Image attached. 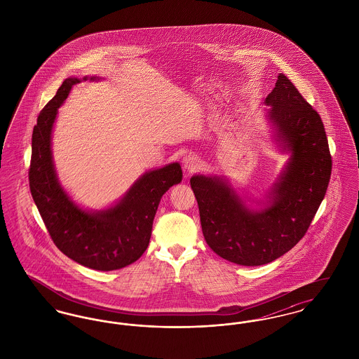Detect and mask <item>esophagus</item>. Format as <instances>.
I'll return each mask as SVG.
<instances>
[{
    "instance_id": "34e87169",
    "label": "esophagus",
    "mask_w": 359,
    "mask_h": 359,
    "mask_svg": "<svg viewBox=\"0 0 359 359\" xmlns=\"http://www.w3.org/2000/svg\"><path fill=\"white\" fill-rule=\"evenodd\" d=\"M183 167L186 171L192 173L196 172L202 167V160L196 154H189L183 158Z\"/></svg>"
}]
</instances>
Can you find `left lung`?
I'll use <instances>...</instances> for the list:
<instances>
[{
  "label": "left lung",
  "mask_w": 359,
  "mask_h": 359,
  "mask_svg": "<svg viewBox=\"0 0 359 359\" xmlns=\"http://www.w3.org/2000/svg\"><path fill=\"white\" fill-rule=\"evenodd\" d=\"M265 103L277 141L292 154L269 205L249 210L221 177L195 175L189 180L205 242L218 256L245 266L272 262L306 236L332 170L320 116L284 74Z\"/></svg>",
  "instance_id": "obj_1"
}]
</instances>
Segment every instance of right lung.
I'll return each mask as SVG.
<instances>
[{"mask_svg": "<svg viewBox=\"0 0 359 359\" xmlns=\"http://www.w3.org/2000/svg\"><path fill=\"white\" fill-rule=\"evenodd\" d=\"M76 83V78L66 79L37 117L29 188L53 243L63 255L90 269L116 271L133 264L147 250L160 199L182 182L183 172L179 163L147 172L114 207L97 212L79 208L60 187L51 152L57 109Z\"/></svg>", "mask_w": 359, "mask_h": 359, "instance_id": "right-lung-1", "label": "right lung"}]
</instances>
